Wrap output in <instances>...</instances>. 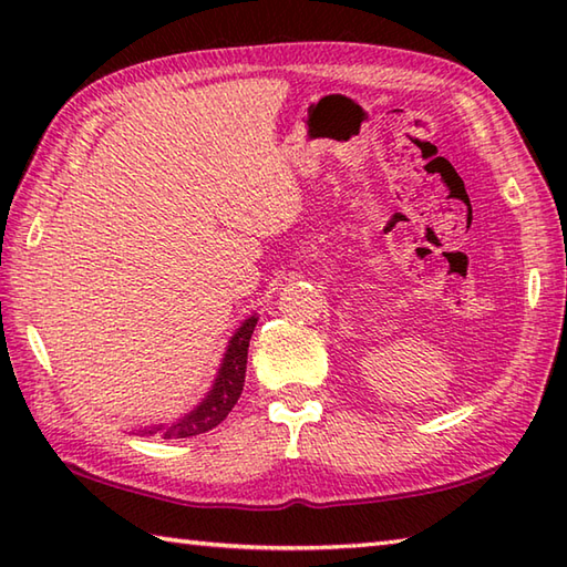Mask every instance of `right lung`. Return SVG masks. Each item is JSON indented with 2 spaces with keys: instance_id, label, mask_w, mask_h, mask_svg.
I'll use <instances>...</instances> for the list:
<instances>
[{
  "instance_id": "1",
  "label": "right lung",
  "mask_w": 567,
  "mask_h": 567,
  "mask_svg": "<svg viewBox=\"0 0 567 567\" xmlns=\"http://www.w3.org/2000/svg\"><path fill=\"white\" fill-rule=\"evenodd\" d=\"M258 317H248L236 333L228 341V348L221 360L219 375L214 380V388L204 400L187 412L183 419L173 421V424H155L138 429L141 436H153V433H161L163 439H189L197 436V433L209 431L214 426H219L221 421L231 412L234 404L238 402L240 392H244V382H246V363H248V343L252 329H256Z\"/></svg>"
}]
</instances>
